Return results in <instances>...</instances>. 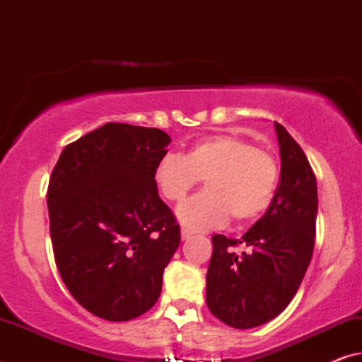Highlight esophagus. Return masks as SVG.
I'll use <instances>...</instances> for the list:
<instances>
[{
    "mask_svg": "<svg viewBox=\"0 0 362 362\" xmlns=\"http://www.w3.org/2000/svg\"><path fill=\"white\" fill-rule=\"evenodd\" d=\"M180 233H182V240H183V241H187V240H189V238L193 236V233L189 231V230H187V228H182Z\"/></svg>",
    "mask_w": 362,
    "mask_h": 362,
    "instance_id": "esophagus-1",
    "label": "esophagus"
}]
</instances>
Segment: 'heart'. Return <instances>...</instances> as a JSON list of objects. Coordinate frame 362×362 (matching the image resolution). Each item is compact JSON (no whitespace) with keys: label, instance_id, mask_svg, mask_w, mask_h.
<instances>
[{"label":"heart","instance_id":"obj_1","mask_svg":"<svg viewBox=\"0 0 362 362\" xmlns=\"http://www.w3.org/2000/svg\"><path fill=\"white\" fill-rule=\"evenodd\" d=\"M204 180L206 192L177 209L189 230H209L233 218L250 223L276 194L279 164L272 153L236 136H212L189 146L185 156L168 155L158 163L155 183L169 203H180Z\"/></svg>","mask_w":362,"mask_h":362}]
</instances>
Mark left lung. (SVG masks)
<instances>
[{
	"instance_id": "obj_1",
	"label": "left lung",
	"mask_w": 362,
	"mask_h": 362,
	"mask_svg": "<svg viewBox=\"0 0 362 362\" xmlns=\"http://www.w3.org/2000/svg\"><path fill=\"white\" fill-rule=\"evenodd\" d=\"M281 177L272 206L241 240L212 236L206 276L211 313L235 329L262 326L296 296L315 249L317 187L303 150L274 122ZM243 245L245 250L234 249Z\"/></svg>"
}]
</instances>
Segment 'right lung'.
I'll return each instance as SVG.
<instances>
[{"label": "right lung", "mask_w": 362, "mask_h": 362, "mask_svg": "<svg viewBox=\"0 0 362 362\" xmlns=\"http://www.w3.org/2000/svg\"><path fill=\"white\" fill-rule=\"evenodd\" d=\"M170 137L156 127L107 122L66 145L47 187L56 265L76 302L107 321L156 303L180 228L155 169Z\"/></svg>", "instance_id": "obj_1"}]
</instances>
